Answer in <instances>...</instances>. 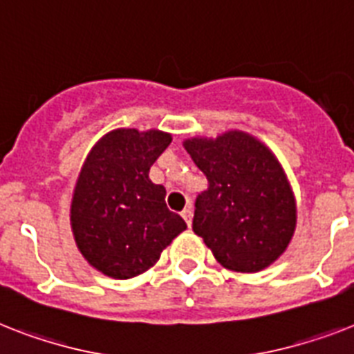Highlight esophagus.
Returning a JSON list of instances; mask_svg holds the SVG:
<instances>
[{"label":"esophagus","mask_w":354,"mask_h":354,"mask_svg":"<svg viewBox=\"0 0 354 354\" xmlns=\"http://www.w3.org/2000/svg\"><path fill=\"white\" fill-rule=\"evenodd\" d=\"M182 216H183V220L187 222V225L191 227V223H192V209H191V207H185V209H183Z\"/></svg>","instance_id":"esophagus-1"}]
</instances>
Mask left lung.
<instances>
[{
	"label": "left lung",
	"mask_w": 354,
	"mask_h": 354,
	"mask_svg": "<svg viewBox=\"0 0 354 354\" xmlns=\"http://www.w3.org/2000/svg\"><path fill=\"white\" fill-rule=\"evenodd\" d=\"M183 147L209 182L196 196L192 231L225 269L271 266L297 227V203L277 156L242 131L191 138Z\"/></svg>",
	"instance_id": "obj_1"
}]
</instances>
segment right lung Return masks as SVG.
Here are the masks:
<instances>
[{
  "mask_svg": "<svg viewBox=\"0 0 354 354\" xmlns=\"http://www.w3.org/2000/svg\"><path fill=\"white\" fill-rule=\"evenodd\" d=\"M162 131L116 129L88 152L77 176L71 225L83 258L118 280L142 274L187 229L167 209L165 187L149 180L151 165L171 143Z\"/></svg>",
  "mask_w": 354,
  "mask_h": 354,
  "instance_id": "obj_1",
  "label": "right lung"
}]
</instances>
